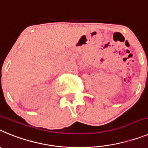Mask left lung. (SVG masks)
I'll return each instance as SVG.
<instances>
[{
  "label": "left lung",
  "instance_id": "8db88e82",
  "mask_svg": "<svg viewBox=\"0 0 148 148\" xmlns=\"http://www.w3.org/2000/svg\"><path fill=\"white\" fill-rule=\"evenodd\" d=\"M147 76H148V73H147Z\"/></svg>",
  "mask_w": 148,
  "mask_h": 148
}]
</instances>
